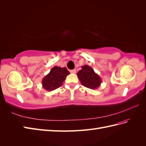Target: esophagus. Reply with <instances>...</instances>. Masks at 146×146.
Returning <instances> with one entry per match:
<instances>
[{
  "mask_svg": "<svg viewBox=\"0 0 146 146\" xmlns=\"http://www.w3.org/2000/svg\"><path fill=\"white\" fill-rule=\"evenodd\" d=\"M70 73H72V74H76V69H73V70H71L70 71Z\"/></svg>",
  "mask_w": 146,
  "mask_h": 146,
  "instance_id": "1",
  "label": "esophagus"
}]
</instances>
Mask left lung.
<instances>
[{
    "label": "left lung",
    "mask_w": 146,
    "mask_h": 146,
    "mask_svg": "<svg viewBox=\"0 0 146 146\" xmlns=\"http://www.w3.org/2000/svg\"><path fill=\"white\" fill-rule=\"evenodd\" d=\"M82 69L77 72V76L84 86L90 89H96L100 86L102 79L96 74L92 68L85 65L81 67Z\"/></svg>",
    "instance_id": "1"
}]
</instances>
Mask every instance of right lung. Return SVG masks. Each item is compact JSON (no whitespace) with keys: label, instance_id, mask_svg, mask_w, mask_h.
Listing matches in <instances>:
<instances>
[{"label":"right lung","instance_id":"1","mask_svg":"<svg viewBox=\"0 0 146 146\" xmlns=\"http://www.w3.org/2000/svg\"><path fill=\"white\" fill-rule=\"evenodd\" d=\"M69 74L70 72L66 67L54 66L42 80V87L48 91L59 88L62 86L63 82Z\"/></svg>","mask_w":146,"mask_h":146}]
</instances>
